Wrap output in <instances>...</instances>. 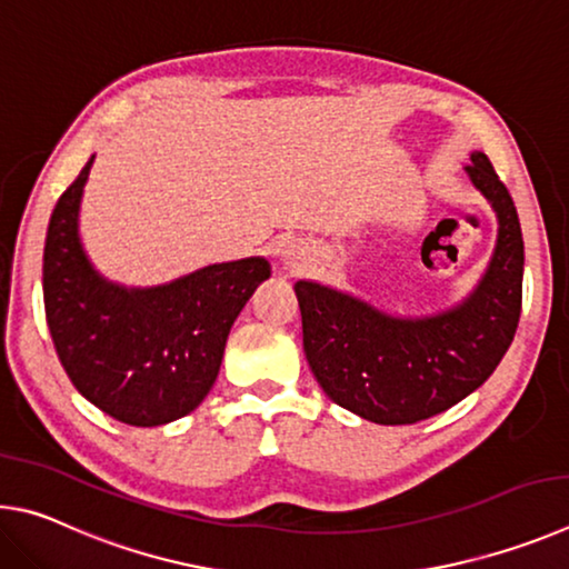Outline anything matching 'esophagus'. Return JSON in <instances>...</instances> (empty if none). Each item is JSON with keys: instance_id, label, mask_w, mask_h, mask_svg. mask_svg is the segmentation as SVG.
<instances>
[{"instance_id": "1", "label": "esophagus", "mask_w": 569, "mask_h": 569, "mask_svg": "<svg viewBox=\"0 0 569 569\" xmlns=\"http://www.w3.org/2000/svg\"><path fill=\"white\" fill-rule=\"evenodd\" d=\"M297 254H300V249H292V252H287V257H292V259H295Z\"/></svg>"}]
</instances>
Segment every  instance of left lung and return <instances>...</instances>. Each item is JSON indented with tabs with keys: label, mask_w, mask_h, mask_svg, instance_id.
Wrapping results in <instances>:
<instances>
[{
	"label": "left lung",
	"mask_w": 569,
	"mask_h": 569,
	"mask_svg": "<svg viewBox=\"0 0 569 569\" xmlns=\"http://www.w3.org/2000/svg\"><path fill=\"white\" fill-rule=\"evenodd\" d=\"M467 177L492 204L497 247L480 284L455 310L392 317L317 282L295 284L307 362L335 405L377 425H415L475 392L512 345L522 312L525 244L517 209L487 154Z\"/></svg>",
	"instance_id": "obj_1"
}]
</instances>
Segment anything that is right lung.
I'll list each match as a JSON object with an SVG mask.
<instances>
[{"label":"right lung","mask_w":569,"mask_h":569,"mask_svg":"<svg viewBox=\"0 0 569 569\" xmlns=\"http://www.w3.org/2000/svg\"><path fill=\"white\" fill-rule=\"evenodd\" d=\"M94 157L64 189L44 242V312L64 372L99 410L132 427L174 422L212 390L227 335L264 257L209 264L169 284L107 282L79 242V199Z\"/></svg>","instance_id":"obj_1"}]
</instances>
